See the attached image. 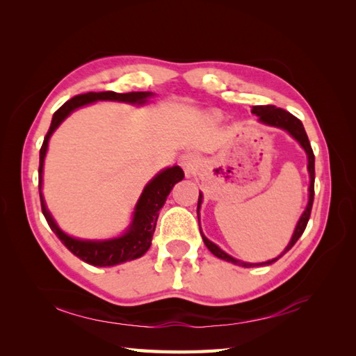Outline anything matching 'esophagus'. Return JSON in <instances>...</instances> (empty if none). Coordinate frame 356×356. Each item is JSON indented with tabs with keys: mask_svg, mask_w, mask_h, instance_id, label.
Returning a JSON list of instances; mask_svg holds the SVG:
<instances>
[{
	"mask_svg": "<svg viewBox=\"0 0 356 356\" xmlns=\"http://www.w3.org/2000/svg\"><path fill=\"white\" fill-rule=\"evenodd\" d=\"M197 162H199L197 156L193 154V153H185V154L180 156V163H182V166L185 168L188 176H190V174L194 171Z\"/></svg>",
	"mask_w": 356,
	"mask_h": 356,
	"instance_id": "34e87169",
	"label": "esophagus"
}]
</instances>
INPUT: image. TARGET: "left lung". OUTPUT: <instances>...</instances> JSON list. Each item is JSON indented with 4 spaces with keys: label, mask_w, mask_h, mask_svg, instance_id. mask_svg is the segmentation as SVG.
Instances as JSON below:
<instances>
[{
    "label": "left lung",
    "mask_w": 356,
    "mask_h": 356,
    "mask_svg": "<svg viewBox=\"0 0 356 356\" xmlns=\"http://www.w3.org/2000/svg\"><path fill=\"white\" fill-rule=\"evenodd\" d=\"M251 111L254 113V115L259 116L260 122L266 124V125H270V127L283 128V130L289 131V134L292 136V138L297 139V140L300 142V145L305 148V151L307 153V159H309L307 170H309V174H311V186H309V203H307V207H306V211L303 213V216L300 217L298 225H297V228H295V232H293V236H292V238H291V241H289V245H287V248L284 249L283 254H286L295 243H297V240L301 237V234L305 232L306 226H307V222H309V217H311V211H312V205H314V193H315V188H314V182H315V156H314L311 142H309V138H307V134H306L305 127H303V124H301V120H300L298 118H295L293 115H291L289 111H286V110H283V108L274 107V105H255V107H252ZM200 203H202V194H199L197 214H199ZM200 234H202L203 241H205L207 248H208L209 251L213 252L216 257H218V259H222V260H226V261H231V263H234V264H238V266H243V268H254V266H261V264H270V263L277 261V260L280 259V257L283 255V254L278 255L277 259L269 260V261H266V263H255V264H252V263H245V261H240V260L232 259L231 255L223 252L220 248H218L217 245H214L213 241H209L205 236H203L202 231H200Z\"/></svg>",
    "instance_id": "8db88e82"
}]
</instances>
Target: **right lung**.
Segmentation results:
<instances>
[{"label":"right lung","instance_id":"1","mask_svg":"<svg viewBox=\"0 0 356 356\" xmlns=\"http://www.w3.org/2000/svg\"><path fill=\"white\" fill-rule=\"evenodd\" d=\"M153 93L149 92H131V93H116V92H99V93H84L72 97L67 101L63 107H59L55 115H53L51 124L47 134H45L42 147L40 151V199H41V209L42 214L47 220L50 229L56 234V237L63 241V245L69 249L72 254H74L88 264L93 266H113V264L124 263L127 260H134L138 257L145 254L151 246V238L156 229V222L159 217V211L163 207V203L168 197L172 186L184 179V171L180 166H172V168H166L162 172L151 180L145 186L138 205L134 208V217L133 223L122 237L113 238V240H104V241H90V240H78L58 228V225L53 222L50 213L45 208V203L41 193V182H42V165L45 151H47L49 139L51 133L56 130L58 125L70 115L73 110H76L82 105H87L95 101H119V102H130V104H143Z\"/></svg>","mask_w":356,"mask_h":356}]
</instances>
